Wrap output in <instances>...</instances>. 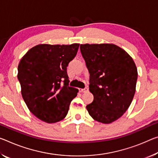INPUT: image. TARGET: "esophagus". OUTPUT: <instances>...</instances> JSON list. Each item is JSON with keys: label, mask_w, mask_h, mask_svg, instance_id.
Listing matches in <instances>:
<instances>
[{"label": "esophagus", "mask_w": 158, "mask_h": 158, "mask_svg": "<svg viewBox=\"0 0 158 158\" xmlns=\"http://www.w3.org/2000/svg\"><path fill=\"white\" fill-rule=\"evenodd\" d=\"M88 88H84V89H79V91L80 93H86L88 91Z\"/></svg>", "instance_id": "esophagus-1"}]
</instances>
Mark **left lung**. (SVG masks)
Listing matches in <instances>:
<instances>
[{"mask_svg": "<svg viewBox=\"0 0 158 158\" xmlns=\"http://www.w3.org/2000/svg\"><path fill=\"white\" fill-rule=\"evenodd\" d=\"M90 74L89 91L94 101L86 106L93 119L102 124L121 117L134 98L138 77L132 57L112 44H81Z\"/></svg>", "mask_w": 158, "mask_h": 158, "instance_id": "8db88e82", "label": "left lung"}]
</instances>
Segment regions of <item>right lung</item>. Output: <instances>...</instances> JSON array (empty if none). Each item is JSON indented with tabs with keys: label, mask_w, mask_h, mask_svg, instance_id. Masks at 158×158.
Returning a JSON list of instances; mask_svg holds the SVG:
<instances>
[{
	"label": "right lung",
	"mask_w": 158,
	"mask_h": 158,
	"mask_svg": "<svg viewBox=\"0 0 158 158\" xmlns=\"http://www.w3.org/2000/svg\"><path fill=\"white\" fill-rule=\"evenodd\" d=\"M79 46V44H39L22 57L17 68L22 96L29 111L41 121H61L77 96L79 90L68 86L67 67Z\"/></svg>",
	"instance_id": "add662e5"
}]
</instances>
